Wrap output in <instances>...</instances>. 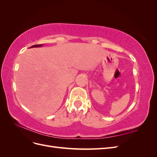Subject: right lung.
<instances>
[{
  "instance_id": "obj_1",
  "label": "right lung",
  "mask_w": 157,
  "mask_h": 157,
  "mask_svg": "<svg viewBox=\"0 0 157 157\" xmlns=\"http://www.w3.org/2000/svg\"><path fill=\"white\" fill-rule=\"evenodd\" d=\"M42 44H36V45H33L32 46H31L30 48H34V47H40V46H42Z\"/></svg>"
}]
</instances>
